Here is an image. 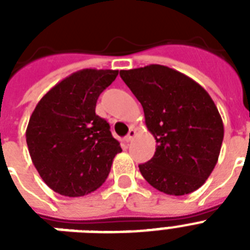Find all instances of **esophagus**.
Masks as SVG:
<instances>
[{
	"label": "esophagus",
	"instance_id": "34e87169",
	"mask_svg": "<svg viewBox=\"0 0 250 250\" xmlns=\"http://www.w3.org/2000/svg\"><path fill=\"white\" fill-rule=\"evenodd\" d=\"M136 136V129H133V128H131L129 129V132H128V135H127V136L125 137V143H129V141L132 140L133 137Z\"/></svg>",
	"mask_w": 250,
	"mask_h": 250
}]
</instances>
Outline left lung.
<instances>
[{
    "mask_svg": "<svg viewBox=\"0 0 250 250\" xmlns=\"http://www.w3.org/2000/svg\"><path fill=\"white\" fill-rule=\"evenodd\" d=\"M121 78L140 101L157 148L139 165L144 179L166 194L198 189L218 162L225 135L217 106L204 88L162 64L122 70Z\"/></svg>",
    "mask_w": 250,
    "mask_h": 250,
    "instance_id": "obj_1",
    "label": "left lung"
}]
</instances>
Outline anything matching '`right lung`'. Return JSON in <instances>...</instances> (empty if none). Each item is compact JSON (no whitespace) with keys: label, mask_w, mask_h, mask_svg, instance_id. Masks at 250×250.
I'll return each mask as SVG.
<instances>
[{"label":"right lung","mask_w":250,"mask_h":250,"mask_svg":"<svg viewBox=\"0 0 250 250\" xmlns=\"http://www.w3.org/2000/svg\"><path fill=\"white\" fill-rule=\"evenodd\" d=\"M118 70L84 68L53 86L33 110L25 140L33 165L46 186L80 197L102 186L114 157L122 152L109 123L96 115L98 96Z\"/></svg>","instance_id":"1"}]
</instances>
